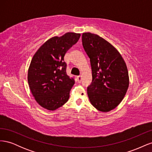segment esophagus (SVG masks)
I'll use <instances>...</instances> for the list:
<instances>
[{
    "label": "esophagus",
    "mask_w": 152,
    "mask_h": 152,
    "mask_svg": "<svg viewBox=\"0 0 152 152\" xmlns=\"http://www.w3.org/2000/svg\"><path fill=\"white\" fill-rule=\"evenodd\" d=\"M77 80L78 82H80L81 80H82V76H81V75L78 76V77H77Z\"/></svg>",
    "instance_id": "1"
}]
</instances>
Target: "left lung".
I'll return each instance as SVG.
<instances>
[{"label": "left lung", "instance_id": "8db88e82", "mask_svg": "<svg viewBox=\"0 0 152 152\" xmlns=\"http://www.w3.org/2000/svg\"><path fill=\"white\" fill-rule=\"evenodd\" d=\"M82 40L92 68L93 80L87 87L90 102L100 112L111 111L121 103L128 89L126 62L118 50L99 35L86 32Z\"/></svg>", "mask_w": 152, "mask_h": 152}]
</instances>
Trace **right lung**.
I'll return each instance as SVG.
<instances>
[{
    "mask_svg": "<svg viewBox=\"0 0 152 152\" xmlns=\"http://www.w3.org/2000/svg\"><path fill=\"white\" fill-rule=\"evenodd\" d=\"M80 34L67 32L44 43L31 59L28 82L32 95L40 107L54 111L66 103L75 84L66 73L64 56L79 40Z\"/></svg>",
    "mask_w": 152,
    "mask_h": 152,
    "instance_id": "add662e5",
    "label": "right lung"
}]
</instances>
